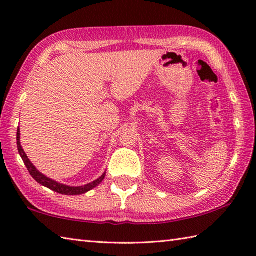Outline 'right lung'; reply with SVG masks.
<instances>
[{
	"label": "right lung",
	"instance_id": "obj_1",
	"mask_svg": "<svg viewBox=\"0 0 256 256\" xmlns=\"http://www.w3.org/2000/svg\"><path fill=\"white\" fill-rule=\"evenodd\" d=\"M16 140H18V153L22 157V160H23L24 164L27 168V170L30 174V176L35 179V180L42 184V186H45L47 188H50L54 192H56L58 194H69V196H74V194H86V192H89V190L94 189V187H96L98 184H100V182L104 179L106 177V172L103 174V175L98 178L96 180L88 184H84V186H81V187H70V186H66V184H59L55 180H52L50 178H47L46 176L42 175L40 172H38L35 166L32 164L30 160H28V157L26 156L25 152L23 150L20 146V128H18V135H16Z\"/></svg>",
	"mask_w": 256,
	"mask_h": 256
}]
</instances>
